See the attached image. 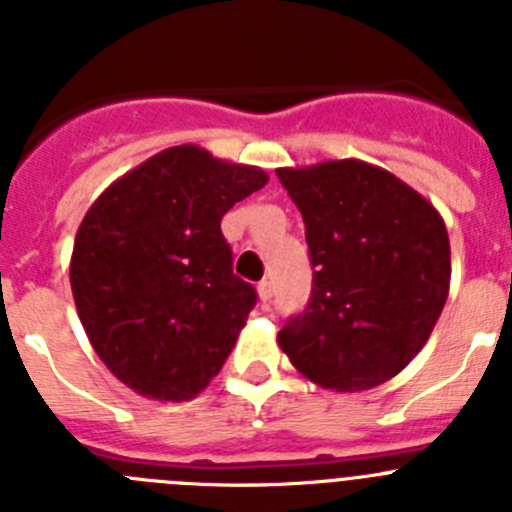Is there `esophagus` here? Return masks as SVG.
Returning a JSON list of instances; mask_svg holds the SVG:
<instances>
[{"label":"esophagus","instance_id":"34e87169","mask_svg":"<svg viewBox=\"0 0 512 512\" xmlns=\"http://www.w3.org/2000/svg\"><path fill=\"white\" fill-rule=\"evenodd\" d=\"M271 295H274V287H271L269 279H264V282H259V297H261V302H269Z\"/></svg>","mask_w":512,"mask_h":512}]
</instances>
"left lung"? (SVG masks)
<instances>
[{
  "instance_id": "left-lung-1",
  "label": "left lung",
  "mask_w": 512,
  "mask_h": 512,
  "mask_svg": "<svg viewBox=\"0 0 512 512\" xmlns=\"http://www.w3.org/2000/svg\"><path fill=\"white\" fill-rule=\"evenodd\" d=\"M305 220L312 297L279 346L318 387L361 392L415 359L451 282L449 233L431 202L379 166L343 158L277 169Z\"/></svg>"
}]
</instances>
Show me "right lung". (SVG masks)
Listing matches in <instances>:
<instances>
[{
  "mask_svg": "<svg viewBox=\"0 0 512 512\" xmlns=\"http://www.w3.org/2000/svg\"><path fill=\"white\" fill-rule=\"evenodd\" d=\"M266 182L256 166L174 146L89 207L71 253V292L89 343L130 390L192 400L223 369L256 289L233 274L220 220Z\"/></svg>",
  "mask_w": 512,
  "mask_h": 512,
  "instance_id": "1",
  "label": "right lung"
}]
</instances>
